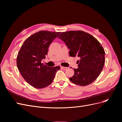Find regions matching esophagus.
<instances>
[{"label": "esophagus", "instance_id": "1", "mask_svg": "<svg viewBox=\"0 0 122 122\" xmlns=\"http://www.w3.org/2000/svg\"><path fill=\"white\" fill-rule=\"evenodd\" d=\"M61 68L62 69H63V70H65L67 69L68 68H67V67H61Z\"/></svg>", "mask_w": 122, "mask_h": 122}]
</instances>
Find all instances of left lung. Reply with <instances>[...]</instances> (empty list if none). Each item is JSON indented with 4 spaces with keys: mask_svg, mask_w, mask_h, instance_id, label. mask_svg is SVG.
Masks as SVG:
<instances>
[{
    "mask_svg": "<svg viewBox=\"0 0 122 122\" xmlns=\"http://www.w3.org/2000/svg\"><path fill=\"white\" fill-rule=\"evenodd\" d=\"M70 49V56L78 57L77 69L69 79L80 86L94 82L100 74L105 64V51L101 44L92 35L84 31H69L58 36Z\"/></svg>",
    "mask_w": 122,
    "mask_h": 122,
    "instance_id": "obj_1",
    "label": "left lung"
}]
</instances>
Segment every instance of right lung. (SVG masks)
Returning a JSON list of instances; mask_svg holds the SVG:
<instances>
[{
	"label": "right lung",
	"instance_id": "obj_1",
	"mask_svg": "<svg viewBox=\"0 0 122 122\" xmlns=\"http://www.w3.org/2000/svg\"><path fill=\"white\" fill-rule=\"evenodd\" d=\"M60 32L40 31L26 40L17 57V66L21 75L28 84L42 88L52 82L60 66L49 67L41 61L46 58L48 48Z\"/></svg>",
	"mask_w": 122,
	"mask_h": 122
}]
</instances>
